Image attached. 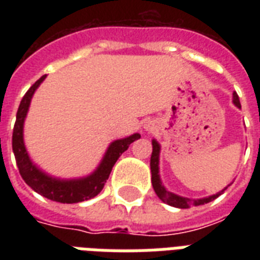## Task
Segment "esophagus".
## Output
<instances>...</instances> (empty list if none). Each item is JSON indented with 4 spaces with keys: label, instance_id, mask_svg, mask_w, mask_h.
<instances>
[{
    "label": "esophagus",
    "instance_id": "1",
    "mask_svg": "<svg viewBox=\"0 0 260 260\" xmlns=\"http://www.w3.org/2000/svg\"><path fill=\"white\" fill-rule=\"evenodd\" d=\"M144 129H146L147 132H152V131L156 129V124H155V121H147L146 124H144Z\"/></svg>",
    "mask_w": 260,
    "mask_h": 260
}]
</instances>
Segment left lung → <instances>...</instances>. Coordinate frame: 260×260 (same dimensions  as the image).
I'll return each instance as SVG.
<instances>
[{
    "instance_id": "1",
    "label": "left lung",
    "mask_w": 260,
    "mask_h": 260,
    "mask_svg": "<svg viewBox=\"0 0 260 260\" xmlns=\"http://www.w3.org/2000/svg\"><path fill=\"white\" fill-rule=\"evenodd\" d=\"M232 102L234 105L239 109H242V105H240V101H239L238 94L234 93L232 95ZM159 155H160V144H159L155 139H152V154H151V181H152V186H154V190L156 196H158L160 200H162L165 204L167 205L174 206V208H179V209H186V208H190V206H198V205H204V204H208V202L213 201L216 198L220 196V194L224 193V190H226V187L218 191L216 194H212V196H208V197L204 198H187V197H182V196H178L175 193H171L169 190L165 187V185L162 183V179H160V174H159Z\"/></svg>"
}]
</instances>
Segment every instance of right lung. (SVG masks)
Masks as SVG:
<instances>
[{"label": "right lung", "mask_w": 260, "mask_h": 260, "mask_svg": "<svg viewBox=\"0 0 260 260\" xmlns=\"http://www.w3.org/2000/svg\"><path fill=\"white\" fill-rule=\"evenodd\" d=\"M44 79H46V75H43L42 78L30 86L18 106L16 124L13 128V138H12V147H13L18 171L26 185L30 186L36 193L42 194L43 197L48 198V200L62 202V204H75V202L86 201V200L95 197L101 191L106 179L109 178L114 163L117 162V159L121 156L124 151L128 150L131 143L140 139V134H134L126 138L113 140L106 148L105 154L102 156L97 169L86 177L66 179V178L50 175L32 162V159L26 151L25 143H24V122H25L26 114L29 110L30 101H32L35 91L38 90V87Z\"/></svg>", "instance_id": "add662e5"}]
</instances>
